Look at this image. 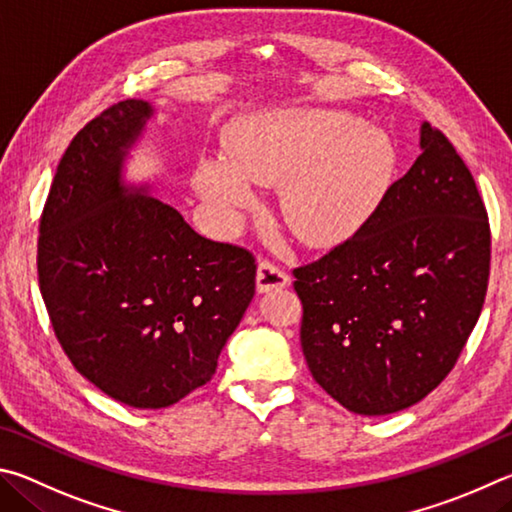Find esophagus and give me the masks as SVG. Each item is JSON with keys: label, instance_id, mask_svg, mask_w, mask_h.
Listing matches in <instances>:
<instances>
[{"label": "esophagus", "instance_id": "esophagus-1", "mask_svg": "<svg viewBox=\"0 0 512 512\" xmlns=\"http://www.w3.org/2000/svg\"><path fill=\"white\" fill-rule=\"evenodd\" d=\"M285 285H290V276L285 274L281 267H276L270 261H261L258 263V272H256V290L265 294L272 290H281Z\"/></svg>", "mask_w": 512, "mask_h": 512}]
</instances>
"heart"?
I'll return each instance as SVG.
<instances>
[{"instance_id":"1","label":"heart","mask_w":512,"mask_h":512,"mask_svg":"<svg viewBox=\"0 0 512 512\" xmlns=\"http://www.w3.org/2000/svg\"><path fill=\"white\" fill-rule=\"evenodd\" d=\"M396 168L387 132L342 110H283L251 116L229 148L202 152L195 186L222 220L256 202L254 182H283L279 211L308 245L353 238L382 204Z\"/></svg>"}]
</instances>
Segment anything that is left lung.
I'll use <instances>...</instances> for the list:
<instances>
[{"instance_id":"left-lung-1","label":"left lung","mask_w":512,"mask_h":512,"mask_svg":"<svg viewBox=\"0 0 512 512\" xmlns=\"http://www.w3.org/2000/svg\"><path fill=\"white\" fill-rule=\"evenodd\" d=\"M490 227L477 184L443 132L420 123V157L351 240L294 270L312 378L360 416L434 391L477 326Z\"/></svg>"}]
</instances>
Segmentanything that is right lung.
Segmentation results:
<instances>
[{"instance_id":"add662e5","label":"right lung","mask_w":512,"mask_h":512,"mask_svg":"<svg viewBox=\"0 0 512 512\" xmlns=\"http://www.w3.org/2000/svg\"><path fill=\"white\" fill-rule=\"evenodd\" d=\"M155 107L121 101L80 130L44 204L38 279L76 371L137 409L175 405L209 382L254 299L247 249L213 242L130 182L128 161Z\"/></svg>"}]
</instances>
